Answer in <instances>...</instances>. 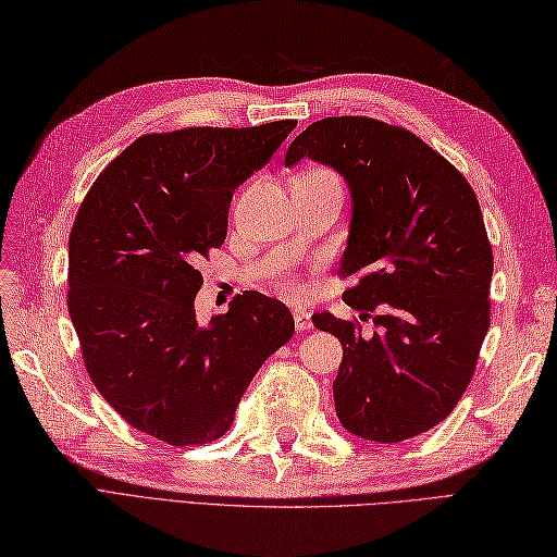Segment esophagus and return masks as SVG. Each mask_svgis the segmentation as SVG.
Masks as SVG:
<instances>
[{
  "instance_id": "esophagus-1",
  "label": "esophagus",
  "mask_w": 557,
  "mask_h": 557,
  "mask_svg": "<svg viewBox=\"0 0 557 557\" xmlns=\"http://www.w3.org/2000/svg\"><path fill=\"white\" fill-rule=\"evenodd\" d=\"M294 324H296V332H306L312 326V320L306 310H294Z\"/></svg>"
}]
</instances>
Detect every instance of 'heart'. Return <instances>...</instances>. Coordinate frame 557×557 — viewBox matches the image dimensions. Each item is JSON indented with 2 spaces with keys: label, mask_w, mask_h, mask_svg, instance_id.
I'll return each mask as SVG.
<instances>
[{
  "label": "heart",
  "mask_w": 557,
  "mask_h": 557,
  "mask_svg": "<svg viewBox=\"0 0 557 557\" xmlns=\"http://www.w3.org/2000/svg\"><path fill=\"white\" fill-rule=\"evenodd\" d=\"M273 284H275V289H277L280 294L289 296V298H298V296L304 294L301 280H298L294 273H287V270H284V273H277V275L273 277Z\"/></svg>",
  "instance_id": "obj_1"
}]
</instances>
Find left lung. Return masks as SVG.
<instances>
[{
	"mask_svg": "<svg viewBox=\"0 0 557 557\" xmlns=\"http://www.w3.org/2000/svg\"><path fill=\"white\" fill-rule=\"evenodd\" d=\"M334 166L350 185V237L338 277H358L344 301L372 317L312 315L344 360L334 381L338 421L383 442L417 437L445 421L475 374L490 330L494 256L480 202L451 162L405 126L348 115L312 122L287 164Z\"/></svg>",
	"mask_w": 557,
	"mask_h": 557,
	"instance_id": "obj_1",
	"label": "left lung"
}]
</instances>
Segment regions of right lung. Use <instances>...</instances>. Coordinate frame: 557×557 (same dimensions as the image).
<instances>
[{
  "instance_id": "add662e5",
  "label": "right lung",
  "mask_w": 557,
  "mask_h": 557,
  "mask_svg": "<svg viewBox=\"0 0 557 557\" xmlns=\"http://www.w3.org/2000/svg\"><path fill=\"white\" fill-rule=\"evenodd\" d=\"M296 120L146 134L82 199L67 245V310L94 386L136 431L207 445L235 421L259 367L294 336L259 292L197 322L202 263L227 235L239 183L273 160Z\"/></svg>"
}]
</instances>
